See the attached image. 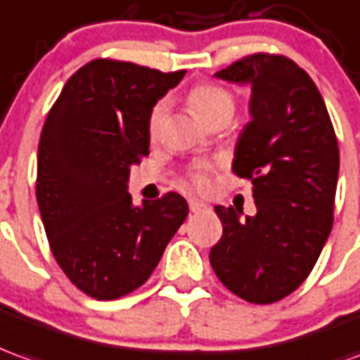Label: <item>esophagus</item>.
<instances>
[{
  "label": "esophagus",
  "instance_id": "esophagus-1",
  "mask_svg": "<svg viewBox=\"0 0 360 360\" xmlns=\"http://www.w3.org/2000/svg\"><path fill=\"white\" fill-rule=\"evenodd\" d=\"M188 210L191 212H205V210H208V205L198 200V198H188Z\"/></svg>",
  "mask_w": 360,
  "mask_h": 360
}]
</instances>
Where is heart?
<instances>
[{
  "instance_id": "b5f03b06",
  "label": "heart",
  "mask_w": 360,
  "mask_h": 360,
  "mask_svg": "<svg viewBox=\"0 0 360 360\" xmlns=\"http://www.w3.org/2000/svg\"><path fill=\"white\" fill-rule=\"evenodd\" d=\"M187 103L191 109L197 112L200 120H205L206 124H216L220 120H228L233 117L236 110V99L226 87H220L216 84H198L191 87L187 93ZM167 115V101H158L148 115V134L155 138L160 134V128L163 124V119ZM210 177V167L206 163H198L195 167H191L187 173V179L191 185L202 188L208 185Z\"/></svg>"
}]
</instances>
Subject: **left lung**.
<instances>
[{
	"mask_svg": "<svg viewBox=\"0 0 360 360\" xmlns=\"http://www.w3.org/2000/svg\"><path fill=\"white\" fill-rule=\"evenodd\" d=\"M216 77L251 87L232 172L251 181L257 214L240 220L233 206H216L222 238L210 265L236 296L278 302L310 275L333 226L335 130L316 84L290 58L257 52Z\"/></svg>",
	"mask_w": 360,
	"mask_h": 360,
	"instance_id": "1",
	"label": "left lung"
}]
</instances>
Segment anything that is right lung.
Instances as JSON below:
<instances>
[{
  "label": "right lung",
  "instance_id": "1",
  "mask_svg": "<svg viewBox=\"0 0 360 360\" xmlns=\"http://www.w3.org/2000/svg\"><path fill=\"white\" fill-rule=\"evenodd\" d=\"M185 70H160L97 58L64 85L42 127L37 200L60 269L95 300L142 286L188 214L165 193L132 205L130 165L150 154L148 115Z\"/></svg>",
  "mask_w": 360,
  "mask_h": 360
}]
</instances>
